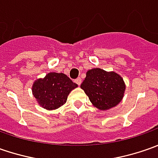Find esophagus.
<instances>
[{
    "mask_svg": "<svg viewBox=\"0 0 158 158\" xmlns=\"http://www.w3.org/2000/svg\"><path fill=\"white\" fill-rule=\"evenodd\" d=\"M75 83L78 85H80V84H81V79H80V78H78V79H75Z\"/></svg>",
    "mask_w": 158,
    "mask_h": 158,
    "instance_id": "1",
    "label": "esophagus"
}]
</instances>
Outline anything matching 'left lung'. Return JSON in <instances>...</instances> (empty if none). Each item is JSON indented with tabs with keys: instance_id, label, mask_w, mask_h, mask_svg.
<instances>
[{
	"instance_id": "left-lung-1",
	"label": "left lung",
	"mask_w": 158,
	"mask_h": 158,
	"mask_svg": "<svg viewBox=\"0 0 158 158\" xmlns=\"http://www.w3.org/2000/svg\"><path fill=\"white\" fill-rule=\"evenodd\" d=\"M80 87L90 101L101 110L116 106L123 100L125 91V84L120 75L100 68L89 70Z\"/></svg>"
}]
</instances>
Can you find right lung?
Returning a JSON list of instances; mask_svg holds the SVG:
<instances>
[{
  "mask_svg": "<svg viewBox=\"0 0 158 158\" xmlns=\"http://www.w3.org/2000/svg\"><path fill=\"white\" fill-rule=\"evenodd\" d=\"M77 86L78 85L65 74L51 73L45 78L35 81L32 92L44 108L52 110L63 106L66 102L70 92Z\"/></svg>",
  "mask_w": 158,
  "mask_h": 158,
  "instance_id": "1",
  "label": "right lung"
}]
</instances>
